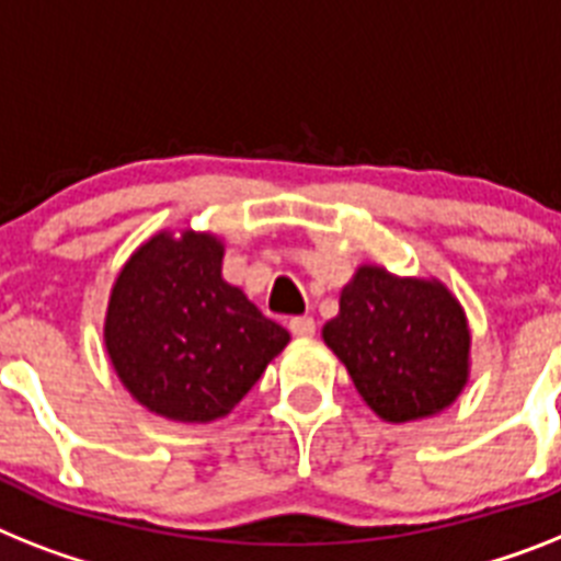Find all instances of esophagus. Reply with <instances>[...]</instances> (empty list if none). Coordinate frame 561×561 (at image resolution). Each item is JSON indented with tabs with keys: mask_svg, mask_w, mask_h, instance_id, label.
<instances>
[{
	"mask_svg": "<svg viewBox=\"0 0 561 561\" xmlns=\"http://www.w3.org/2000/svg\"><path fill=\"white\" fill-rule=\"evenodd\" d=\"M289 330L295 337H312L314 335V321L309 314H300V318H291Z\"/></svg>",
	"mask_w": 561,
	"mask_h": 561,
	"instance_id": "1",
	"label": "esophagus"
}]
</instances>
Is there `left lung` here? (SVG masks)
Instances as JSON below:
<instances>
[{
    "label": "left lung",
    "mask_w": 561,
    "mask_h": 561,
    "mask_svg": "<svg viewBox=\"0 0 561 561\" xmlns=\"http://www.w3.org/2000/svg\"><path fill=\"white\" fill-rule=\"evenodd\" d=\"M321 337L369 410L390 424L433 419L470 381L467 312L438 277L360 263Z\"/></svg>",
    "instance_id": "left-lung-1"
}]
</instances>
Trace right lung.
Wrapping results in <instances>:
<instances>
[{
	"label": "right lung",
	"instance_id": "obj_1",
	"mask_svg": "<svg viewBox=\"0 0 561 561\" xmlns=\"http://www.w3.org/2000/svg\"><path fill=\"white\" fill-rule=\"evenodd\" d=\"M224 254L215 231L160 229L111 286L105 353L128 396L160 419H226L291 341L226 280Z\"/></svg>",
	"mask_w": 561,
	"mask_h": 561
}]
</instances>
